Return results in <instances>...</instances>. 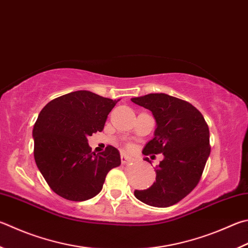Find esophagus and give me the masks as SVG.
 I'll return each instance as SVG.
<instances>
[{"label":"esophagus","instance_id":"esophagus-1","mask_svg":"<svg viewBox=\"0 0 248 248\" xmlns=\"http://www.w3.org/2000/svg\"><path fill=\"white\" fill-rule=\"evenodd\" d=\"M121 163L123 164H127L128 161L130 160V157L127 155V154H124V152H121Z\"/></svg>","mask_w":248,"mask_h":248}]
</instances>
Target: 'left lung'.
I'll return each instance as SVG.
<instances>
[{
    "mask_svg": "<svg viewBox=\"0 0 248 248\" xmlns=\"http://www.w3.org/2000/svg\"><path fill=\"white\" fill-rule=\"evenodd\" d=\"M131 101L152 111L154 138L143 154H161L156 181L146 190H136L139 201L153 207H169L184 199L200 182L210 154L209 129L204 117L186 101L165 93H151ZM144 160L151 164L145 157Z\"/></svg>",
    "mask_w": 248,
    "mask_h": 248,
    "instance_id": "left-lung-1",
    "label": "left lung"
}]
</instances>
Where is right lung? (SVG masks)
<instances>
[{
  "mask_svg": "<svg viewBox=\"0 0 248 248\" xmlns=\"http://www.w3.org/2000/svg\"><path fill=\"white\" fill-rule=\"evenodd\" d=\"M119 101L76 91L51 101L40 111L32 130L34 160L56 194L76 202L92 199L102 191L108 171L120 165L114 146L95 154L88 144L89 137L104 129Z\"/></svg>",
  "mask_w": 248,
  "mask_h": 248,
  "instance_id": "1",
  "label": "right lung"
}]
</instances>
